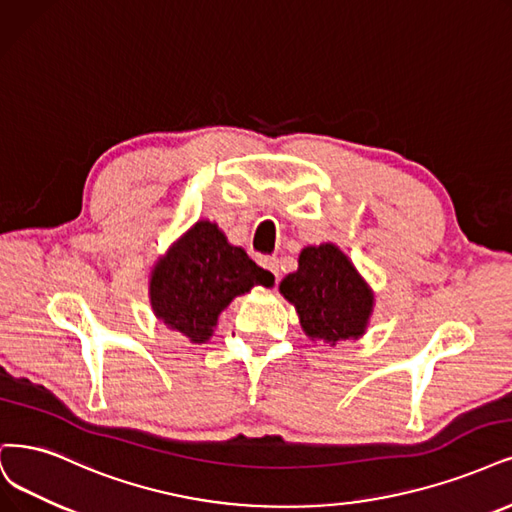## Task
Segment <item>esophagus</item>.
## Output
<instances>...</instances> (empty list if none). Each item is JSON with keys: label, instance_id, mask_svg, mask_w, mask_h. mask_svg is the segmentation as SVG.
I'll use <instances>...</instances> for the list:
<instances>
[{"label": "esophagus", "instance_id": "1", "mask_svg": "<svg viewBox=\"0 0 512 512\" xmlns=\"http://www.w3.org/2000/svg\"><path fill=\"white\" fill-rule=\"evenodd\" d=\"M262 264H264V269H269L275 277L279 275V260H277L275 256H271V258H264V260H262Z\"/></svg>", "mask_w": 512, "mask_h": 512}]
</instances>
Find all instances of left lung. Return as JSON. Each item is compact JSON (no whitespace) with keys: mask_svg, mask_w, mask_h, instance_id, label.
<instances>
[{"mask_svg":"<svg viewBox=\"0 0 512 512\" xmlns=\"http://www.w3.org/2000/svg\"><path fill=\"white\" fill-rule=\"evenodd\" d=\"M279 290L296 307L307 337L330 345L362 337L373 311V292L332 243L305 248L298 271L281 281Z\"/></svg>","mask_w":512,"mask_h":512,"instance_id":"obj_1","label":"left lung"}]
</instances>
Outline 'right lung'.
<instances>
[{"mask_svg": "<svg viewBox=\"0 0 512 512\" xmlns=\"http://www.w3.org/2000/svg\"><path fill=\"white\" fill-rule=\"evenodd\" d=\"M273 275L226 243L216 224L197 222L156 264L150 281L152 309L173 330L203 343L235 296L273 286Z\"/></svg>", "mask_w": 512, "mask_h": 512, "instance_id": "1", "label": "right lung"}]
</instances>
